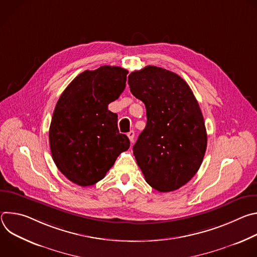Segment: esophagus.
<instances>
[{"label":"esophagus","instance_id":"34e87169","mask_svg":"<svg viewBox=\"0 0 257 257\" xmlns=\"http://www.w3.org/2000/svg\"><path fill=\"white\" fill-rule=\"evenodd\" d=\"M127 136H128V138L130 139V141H131V142H133V141H134V136H135V133H134V131H133V130L129 131V132L127 133Z\"/></svg>","mask_w":257,"mask_h":257}]
</instances>
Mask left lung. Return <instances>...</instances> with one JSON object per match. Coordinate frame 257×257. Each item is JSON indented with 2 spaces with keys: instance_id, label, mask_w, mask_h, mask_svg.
<instances>
[{
  "instance_id": "8db88e82",
  "label": "left lung",
  "mask_w": 257,
  "mask_h": 257,
  "mask_svg": "<svg viewBox=\"0 0 257 257\" xmlns=\"http://www.w3.org/2000/svg\"><path fill=\"white\" fill-rule=\"evenodd\" d=\"M128 84L148 118L133 146L137 165L156 190H177L197 173L206 151L199 104L184 79L157 66L132 72Z\"/></svg>"
}]
</instances>
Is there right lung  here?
<instances>
[{"mask_svg":"<svg viewBox=\"0 0 257 257\" xmlns=\"http://www.w3.org/2000/svg\"><path fill=\"white\" fill-rule=\"evenodd\" d=\"M128 71L117 66L86 70L61 94L49 138L60 172L79 186L100 181L130 146L118 129V115L107 109L124 91Z\"/></svg>","mask_w":257,"mask_h":257,"instance_id":"1","label":"right lung"}]
</instances>
